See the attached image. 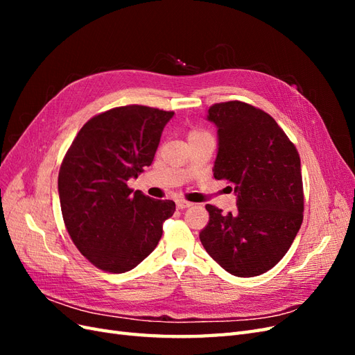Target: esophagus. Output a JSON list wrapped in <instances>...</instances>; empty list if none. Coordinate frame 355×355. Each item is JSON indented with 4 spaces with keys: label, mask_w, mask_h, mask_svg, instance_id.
Instances as JSON below:
<instances>
[{
    "label": "esophagus",
    "mask_w": 355,
    "mask_h": 355,
    "mask_svg": "<svg viewBox=\"0 0 355 355\" xmlns=\"http://www.w3.org/2000/svg\"><path fill=\"white\" fill-rule=\"evenodd\" d=\"M191 206H192V202H189V201H185V200H176V207H178L179 210L188 209V207H191Z\"/></svg>",
    "instance_id": "esophagus-1"
}]
</instances>
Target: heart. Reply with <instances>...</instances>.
<instances>
[{"label": "heart", "mask_w": 355, "mask_h": 355, "mask_svg": "<svg viewBox=\"0 0 355 355\" xmlns=\"http://www.w3.org/2000/svg\"><path fill=\"white\" fill-rule=\"evenodd\" d=\"M204 135H207V133H204V132H201V130H192V132H189V135H188V139H194V137H198V136H204Z\"/></svg>", "instance_id": "heart-1"}]
</instances>
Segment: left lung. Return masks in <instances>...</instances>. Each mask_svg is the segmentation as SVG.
Listing matches in <instances>:
<instances>
[{
	"instance_id": "obj_1",
	"label": "left lung",
	"mask_w": 355,
	"mask_h": 355,
	"mask_svg": "<svg viewBox=\"0 0 355 355\" xmlns=\"http://www.w3.org/2000/svg\"><path fill=\"white\" fill-rule=\"evenodd\" d=\"M207 120L218 127L213 176L234 185L237 210L207 204L201 244L230 274L261 275L283 259L302 225L297 149L270 114L249 103H214Z\"/></svg>"
}]
</instances>
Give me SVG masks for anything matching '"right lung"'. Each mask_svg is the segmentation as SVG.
<instances>
[{"instance_id":"obj_1","label":"right lung","mask_w":355,"mask_h":355,"mask_svg":"<svg viewBox=\"0 0 355 355\" xmlns=\"http://www.w3.org/2000/svg\"><path fill=\"white\" fill-rule=\"evenodd\" d=\"M171 111L127 105L85 123L59 170L65 227L81 254L103 271L133 270L163 235L175 202L127 187L151 166Z\"/></svg>"}]
</instances>
